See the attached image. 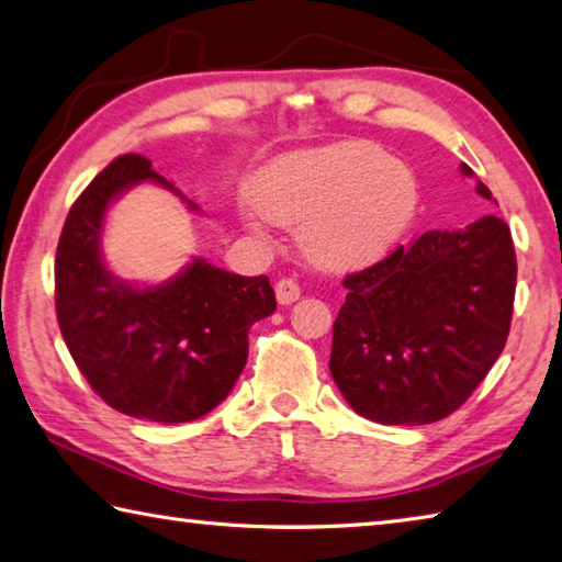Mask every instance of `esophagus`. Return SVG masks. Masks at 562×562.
Instances as JSON below:
<instances>
[{"label":"esophagus","mask_w":562,"mask_h":562,"mask_svg":"<svg viewBox=\"0 0 562 562\" xmlns=\"http://www.w3.org/2000/svg\"><path fill=\"white\" fill-rule=\"evenodd\" d=\"M274 294H278V302L280 304H292V302L300 300L302 288L297 284V280L282 278L278 284H274Z\"/></svg>","instance_id":"esophagus-1"}]
</instances>
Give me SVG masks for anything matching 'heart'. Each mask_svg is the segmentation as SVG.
Masks as SVG:
<instances>
[{
	"mask_svg": "<svg viewBox=\"0 0 562 562\" xmlns=\"http://www.w3.org/2000/svg\"><path fill=\"white\" fill-rule=\"evenodd\" d=\"M243 216L255 228L270 221L302 226V246L331 270L369 265L401 238L417 209L407 165L369 142L288 155L262 171Z\"/></svg>",
	"mask_w": 562,
	"mask_h": 562,
	"instance_id": "b5f03b06",
	"label": "heart"
}]
</instances>
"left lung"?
Instances as JSON below:
<instances>
[{
  "label": "left lung",
  "mask_w": 562,
  "mask_h": 562,
  "mask_svg": "<svg viewBox=\"0 0 562 562\" xmlns=\"http://www.w3.org/2000/svg\"><path fill=\"white\" fill-rule=\"evenodd\" d=\"M467 177L472 169L462 165ZM476 193L492 201L482 181ZM329 371L356 413L383 425L452 415L492 371L512 329V231L484 216L427 231L344 278Z\"/></svg>",
  "instance_id": "obj_1"
}]
</instances>
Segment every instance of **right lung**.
<instances>
[{
	"mask_svg": "<svg viewBox=\"0 0 562 562\" xmlns=\"http://www.w3.org/2000/svg\"><path fill=\"white\" fill-rule=\"evenodd\" d=\"M145 179L175 189L147 157L120 155L70 206L56 248V316L80 373L110 407L189 423L231 393L246 369L250 326L278 302L265 274L243 278L206 260L157 288L112 278L100 258L103 216Z\"/></svg>",
	"mask_w": 562,
	"mask_h": 562,
	"instance_id": "right-lung-1",
	"label": "right lung"
}]
</instances>
